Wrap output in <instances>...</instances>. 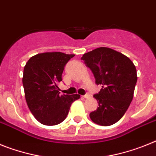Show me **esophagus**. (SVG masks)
Listing matches in <instances>:
<instances>
[{
    "label": "esophagus",
    "instance_id": "34e87169",
    "mask_svg": "<svg viewBox=\"0 0 156 156\" xmlns=\"http://www.w3.org/2000/svg\"><path fill=\"white\" fill-rule=\"evenodd\" d=\"M82 97H83V98H89V97H90V95L89 94H86V95H84V96H82Z\"/></svg>",
    "mask_w": 156,
    "mask_h": 156
}]
</instances>
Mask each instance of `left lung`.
<instances>
[{"instance_id":"8db88e82","label":"left lung","mask_w":156,"mask_h":156,"mask_svg":"<svg viewBox=\"0 0 156 156\" xmlns=\"http://www.w3.org/2000/svg\"><path fill=\"white\" fill-rule=\"evenodd\" d=\"M82 59L92 70L96 84L102 86L93 96L98 108L89 117L97 125H113L124 115L133 100L137 81L136 67L125 55L107 47L85 53Z\"/></svg>"}]
</instances>
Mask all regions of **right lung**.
I'll use <instances>...</instances> for the list:
<instances>
[{
  "instance_id": "obj_1",
  "label": "right lung",
  "mask_w": 156,
  "mask_h": 156,
  "mask_svg": "<svg viewBox=\"0 0 156 156\" xmlns=\"http://www.w3.org/2000/svg\"><path fill=\"white\" fill-rule=\"evenodd\" d=\"M74 54L60 52L39 53L26 63L23 85L31 113L45 126L59 124L67 117L70 105L80 95H60L58 83L62 81L65 65Z\"/></svg>"
}]
</instances>
